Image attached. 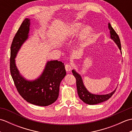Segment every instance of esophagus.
<instances>
[{
	"instance_id": "34e87169",
	"label": "esophagus",
	"mask_w": 132,
	"mask_h": 132,
	"mask_svg": "<svg viewBox=\"0 0 132 132\" xmlns=\"http://www.w3.org/2000/svg\"><path fill=\"white\" fill-rule=\"evenodd\" d=\"M71 69H72V67L70 64H66L65 65V69L66 71L70 72L71 70Z\"/></svg>"
}]
</instances>
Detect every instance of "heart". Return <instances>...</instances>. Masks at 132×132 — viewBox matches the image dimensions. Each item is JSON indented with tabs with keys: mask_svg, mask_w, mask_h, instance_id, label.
<instances>
[{
	"mask_svg": "<svg viewBox=\"0 0 132 132\" xmlns=\"http://www.w3.org/2000/svg\"><path fill=\"white\" fill-rule=\"evenodd\" d=\"M83 26L79 23H75L66 27L64 31L61 33V38L63 41H66L70 38H73L78 35ZM92 30L91 27L85 28L80 33V45L84 46L88 43L92 35Z\"/></svg>",
	"mask_w": 132,
	"mask_h": 132,
	"instance_id": "heart-1",
	"label": "heart"
}]
</instances>
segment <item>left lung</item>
<instances>
[{
	"mask_svg": "<svg viewBox=\"0 0 132 132\" xmlns=\"http://www.w3.org/2000/svg\"><path fill=\"white\" fill-rule=\"evenodd\" d=\"M108 28L109 30H110L109 32H110L111 38L112 39L114 43L116 44L122 54L121 43H120V40L118 35L117 34L115 30L113 29V28L112 27L111 25L109 23H108ZM72 72L74 76L75 77V79H76L77 92L78 95H79V97L84 103L87 104H97L105 102V101L108 100L109 98L112 96L113 94L116 91L115 89L113 92L106 95H95L91 94L85 87L80 75L77 73L74 70H72Z\"/></svg>",
	"mask_w": 132,
	"mask_h": 132,
	"instance_id": "left-lung-1",
	"label": "left lung"
}]
</instances>
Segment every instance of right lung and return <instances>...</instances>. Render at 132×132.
Returning <instances> with one entry per match:
<instances>
[{
	"instance_id": "obj_1",
	"label": "right lung",
	"mask_w": 132,
	"mask_h": 132,
	"mask_svg": "<svg viewBox=\"0 0 132 132\" xmlns=\"http://www.w3.org/2000/svg\"><path fill=\"white\" fill-rule=\"evenodd\" d=\"M29 29L30 19L26 18L13 39L11 46V74L17 90L24 100L34 105L47 106L58 99L60 83L66 72L64 63L55 60L47 61L43 73L34 80H28L20 75L15 58L28 38Z\"/></svg>"
}]
</instances>
